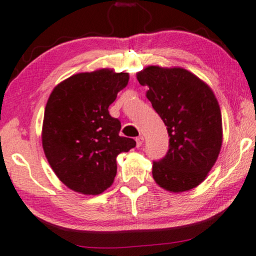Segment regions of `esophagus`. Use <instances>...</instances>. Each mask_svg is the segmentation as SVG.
Returning <instances> with one entry per match:
<instances>
[{"instance_id": "34e87169", "label": "esophagus", "mask_w": 256, "mask_h": 256, "mask_svg": "<svg viewBox=\"0 0 256 256\" xmlns=\"http://www.w3.org/2000/svg\"><path fill=\"white\" fill-rule=\"evenodd\" d=\"M136 143H137V148H140L142 144L144 143V137H143V136H139V137L136 138Z\"/></svg>"}]
</instances>
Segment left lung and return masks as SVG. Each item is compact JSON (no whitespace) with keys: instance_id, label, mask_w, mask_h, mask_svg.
I'll return each instance as SVG.
<instances>
[{"instance_id":"obj_1","label":"left lung","mask_w":256,"mask_h":256,"mask_svg":"<svg viewBox=\"0 0 256 256\" xmlns=\"http://www.w3.org/2000/svg\"><path fill=\"white\" fill-rule=\"evenodd\" d=\"M169 134V151L154 162V182L171 192L200 186L222 146V116L208 84L180 67L148 66L137 73Z\"/></svg>"}]
</instances>
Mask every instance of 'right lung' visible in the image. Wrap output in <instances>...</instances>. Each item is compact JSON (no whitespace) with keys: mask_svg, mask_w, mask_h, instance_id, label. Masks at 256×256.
Instances as JSON below:
<instances>
[{"mask_svg":"<svg viewBox=\"0 0 256 256\" xmlns=\"http://www.w3.org/2000/svg\"><path fill=\"white\" fill-rule=\"evenodd\" d=\"M128 82V73L102 68L78 73L54 87L44 108L42 148L52 169L73 192L99 195L112 186L117 156L136 146L120 137L108 106Z\"/></svg>","mask_w":256,"mask_h":256,"instance_id":"1","label":"right lung"}]
</instances>
